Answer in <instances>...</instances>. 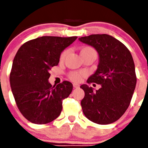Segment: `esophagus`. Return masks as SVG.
Here are the masks:
<instances>
[{
    "label": "esophagus",
    "instance_id": "1",
    "mask_svg": "<svg viewBox=\"0 0 148 148\" xmlns=\"http://www.w3.org/2000/svg\"><path fill=\"white\" fill-rule=\"evenodd\" d=\"M73 87L74 88H78L80 87V85L77 84V83H73Z\"/></svg>",
    "mask_w": 148,
    "mask_h": 148
}]
</instances>
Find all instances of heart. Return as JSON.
<instances>
[{
    "label": "heart",
    "instance_id": "1",
    "mask_svg": "<svg viewBox=\"0 0 148 148\" xmlns=\"http://www.w3.org/2000/svg\"><path fill=\"white\" fill-rule=\"evenodd\" d=\"M86 52H91V53H94L96 55V52L93 48L90 47H85L82 48L80 50V54L86 53ZM68 53H69V50L68 49H65L63 52L61 53L60 57V60H64L67 56H68ZM86 73L83 72V71H71L68 73V76L71 80L73 82H80L84 77L86 76Z\"/></svg>",
    "mask_w": 148,
    "mask_h": 148
}]
</instances>
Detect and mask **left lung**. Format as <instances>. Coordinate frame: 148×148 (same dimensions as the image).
<instances>
[{"mask_svg": "<svg viewBox=\"0 0 148 148\" xmlns=\"http://www.w3.org/2000/svg\"><path fill=\"white\" fill-rule=\"evenodd\" d=\"M79 40L93 47L99 55L97 70L87 83L101 85L96 91L86 84L80 86L85 92L81 101L83 114L94 123H113L129 107L135 88L132 56L124 44L110 35L91 34Z\"/></svg>", "mask_w": 148, "mask_h": 148, "instance_id": "obj_1", "label": "left lung"}]
</instances>
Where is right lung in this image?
Masks as SVG:
<instances>
[{"mask_svg":"<svg viewBox=\"0 0 148 148\" xmlns=\"http://www.w3.org/2000/svg\"><path fill=\"white\" fill-rule=\"evenodd\" d=\"M77 36H45L25 42L14 59L10 84L17 107L29 122L49 123L59 116L62 100L69 96L73 84L63 81L52 86L49 71L58 65L60 54Z\"/></svg>","mask_w":148,"mask_h":148,"instance_id":"obj_1","label":"right lung"}]
</instances>
